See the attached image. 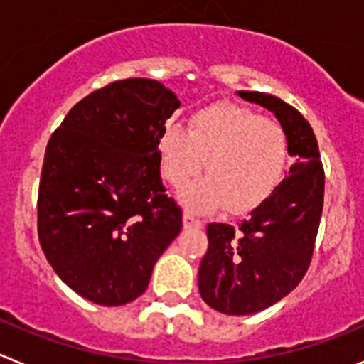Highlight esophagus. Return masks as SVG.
I'll return each instance as SVG.
<instances>
[{
    "mask_svg": "<svg viewBox=\"0 0 364 364\" xmlns=\"http://www.w3.org/2000/svg\"><path fill=\"white\" fill-rule=\"evenodd\" d=\"M182 220H184V228H202L204 226V222L200 220V218H197L193 213H189V211H186L184 217H182Z\"/></svg>",
    "mask_w": 364,
    "mask_h": 364,
    "instance_id": "esophagus-1",
    "label": "esophagus"
}]
</instances>
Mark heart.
I'll return each mask as SVG.
<instances>
[{
  "label": "heart",
  "instance_id": "heart-1",
  "mask_svg": "<svg viewBox=\"0 0 364 364\" xmlns=\"http://www.w3.org/2000/svg\"><path fill=\"white\" fill-rule=\"evenodd\" d=\"M164 178L184 189L204 169L208 178L182 193L191 210L226 205L253 210L281 184L288 164V138L279 122L231 104L195 112L189 131L171 124L159 140Z\"/></svg>",
  "mask_w": 364,
  "mask_h": 364
}]
</instances>
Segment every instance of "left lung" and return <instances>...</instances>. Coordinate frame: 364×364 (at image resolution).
Segmentation results:
<instances>
[{"instance_id": "8db88e82", "label": "left lung", "mask_w": 364, "mask_h": 364, "mask_svg": "<svg viewBox=\"0 0 364 364\" xmlns=\"http://www.w3.org/2000/svg\"><path fill=\"white\" fill-rule=\"evenodd\" d=\"M240 98L272 111L294 156L277 189L237 228L208 224V253L198 268V290L213 310L250 315L290 294L310 268L324 198V169L311 125L281 98L239 91Z\"/></svg>"}]
</instances>
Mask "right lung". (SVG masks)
I'll use <instances>...</instances> for the list:
<instances>
[{
	"mask_svg": "<svg viewBox=\"0 0 364 364\" xmlns=\"http://www.w3.org/2000/svg\"><path fill=\"white\" fill-rule=\"evenodd\" d=\"M178 107L156 80H118L80 100L47 144L38 239L58 277L95 304L140 297L182 230L159 154L166 120Z\"/></svg>",
	"mask_w": 364,
	"mask_h": 364,
	"instance_id": "obj_1",
	"label": "right lung"
}]
</instances>
